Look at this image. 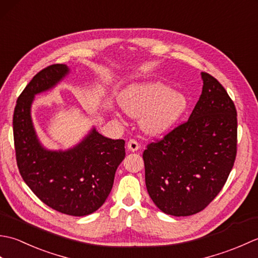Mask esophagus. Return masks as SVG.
Instances as JSON below:
<instances>
[{"label": "esophagus", "instance_id": "1", "mask_svg": "<svg viewBox=\"0 0 258 258\" xmlns=\"http://www.w3.org/2000/svg\"><path fill=\"white\" fill-rule=\"evenodd\" d=\"M140 144H139V142L136 141V140H134V139H131L128 142H127V149L130 150V151H132V152H135V151H138V150H140Z\"/></svg>", "mask_w": 258, "mask_h": 258}]
</instances>
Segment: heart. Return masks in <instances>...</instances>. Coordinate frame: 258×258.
Wrapping results in <instances>:
<instances>
[{"mask_svg":"<svg viewBox=\"0 0 258 258\" xmlns=\"http://www.w3.org/2000/svg\"><path fill=\"white\" fill-rule=\"evenodd\" d=\"M119 105L126 114L141 118V126L150 134L166 132L185 113L188 105L183 93L171 91L162 83L130 86L120 93Z\"/></svg>","mask_w":258,"mask_h":258,"instance_id":"b5f03b06","label":"heart"}]
</instances>
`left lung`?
<instances>
[{
  "instance_id": "obj_1",
  "label": "left lung",
  "mask_w": 258,
  "mask_h": 258,
  "mask_svg": "<svg viewBox=\"0 0 258 258\" xmlns=\"http://www.w3.org/2000/svg\"><path fill=\"white\" fill-rule=\"evenodd\" d=\"M203 90L186 122L143 153L150 197L164 213L189 216L222 190L237 153V112L226 90L202 73Z\"/></svg>"
}]
</instances>
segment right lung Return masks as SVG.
<instances>
[{"label":"right lung","instance_id":"obj_1","mask_svg":"<svg viewBox=\"0 0 258 258\" xmlns=\"http://www.w3.org/2000/svg\"><path fill=\"white\" fill-rule=\"evenodd\" d=\"M68 73L67 65H50L21 93L13 114L14 149L21 176L38 199L59 213L85 216L106 201L125 157V142L104 138L93 128L69 151H47L40 144L31 119L33 98Z\"/></svg>","mask_w":258,"mask_h":258}]
</instances>
